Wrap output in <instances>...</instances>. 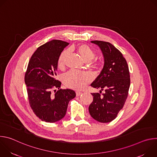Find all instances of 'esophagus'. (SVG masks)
Here are the masks:
<instances>
[{"label": "esophagus", "instance_id": "obj_1", "mask_svg": "<svg viewBox=\"0 0 157 157\" xmlns=\"http://www.w3.org/2000/svg\"><path fill=\"white\" fill-rule=\"evenodd\" d=\"M81 94H82V93L80 92V91H76V96H79Z\"/></svg>", "mask_w": 157, "mask_h": 157}]
</instances>
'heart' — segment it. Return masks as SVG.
Segmentation results:
<instances>
[{
	"label": "heart",
	"instance_id": "obj_1",
	"mask_svg": "<svg viewBox=\"0 0 157 157\" xmlns=\"http://www.w3.org/2000/svg\"><path fill=\"white\" fill-rule=\"evenodd\" d=\"M73 48L79 54L81 58L84 61H91L96 56L95 51L87 44H79L73 47ZM68 54V52L66 50L62 51L59 54L57 62L59 68L62 69L64 66L65 61ZM91 64L94 66H98L99 64V62L93 61L91 62ZM63 80L64 84L68 87L74 89H81L91 81V78L85 73L70 71L63 76Z\"/></svg>",
	"mask_w": 157,
	"mask_h": 157
}]
</instances>
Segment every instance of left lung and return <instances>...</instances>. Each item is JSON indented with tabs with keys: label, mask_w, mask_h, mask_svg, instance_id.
Listing matches in <instances>:
<instances>
[{
	"label": "left lung",
	"mask_w": 157,
	"mask_h": 157,
	"mask_svg": "<svg viewBox=\"0 0 157 157\" xmlns=\"http://www.w3.org/2000/svg\"><path fill=\"white\" fill-rule=\"evenodd\" d=\"M91 42L100 47L104 66L91 84L101 91L99 93H91L93 101L89 106V114L99 122H110L116 118L127 98L130 84L128 66L122 53L113 44L99 40Z\"/></svg>",
	"instance_id": "8db88e82"
}]
</instances>
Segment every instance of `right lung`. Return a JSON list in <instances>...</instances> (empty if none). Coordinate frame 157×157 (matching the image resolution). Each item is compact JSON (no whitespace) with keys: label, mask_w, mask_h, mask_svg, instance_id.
Returning a JSON list of instances; mask_svg holds the SVG:
<instances>
[{"label":"right lung","mask_w":157,"mask_h":157,"mask_svg":"<svg viewBox=\"0 0 157 157\" xmlns=\"http://www.w3.org/2000/svg\"><path fill=\"white\" fill-rule=\"evenodd\" d=\"M68 44L59 40L48 41L36 49L29 62L25 74L29 102L44 122L53 123L63 119L69 102L76 96L71 89H60L61 82L55 78L58 56Z\"/></svg>","instance_id":"1"}]
</instances>
